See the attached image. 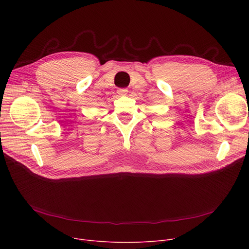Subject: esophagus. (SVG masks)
<instances>
[{
	"label": "esophagus",
	"mask_w": 249,
	"mask_h": 249,
	"mask_svg": "<svg viewBox=\"0 0 249 249\" xmlns=\"http://www.w3.org/2000/svg\"><path fill=\"white\" fill-rule=\"evenodd\" d=\"M128 93V90L126 89H118V94H119V96H126Z\"/></svg>",
	"instance_id": "1"
}]
</instances>
